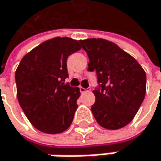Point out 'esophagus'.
<instances>
[{"label":"esophagus","instance_id":"1","mask_svg":"<svg viewBox=\"0 0 161 161\" xmlns=\"http://www.w3.org/2000/svg\"><path fill=\"white\" fill-rule=\"evenodd\" d=\"M91 88H83V87H80V92L81 93H83V92H88V91H90Z\"/></svg>","mask_w":161,"mask_h":161}]
</instances>
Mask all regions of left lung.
<instances>
[{
    "label": "left lung",
    "mask_w": 161,
    "mask_h": 161,
    "mask_svg": "<svg viewBox=\"0 0 161 161\" xmlns=\"http://www.w3.org/2000/svg\"><path fill=\"white\" fill-rule=\"evenodd\" d=\"M96 72L98 87L91 109L98 124L118 130L129 124L144 101L147 76L139 63L114 42L104 39L80 41Z\"/></svg>",
    "instance_id": "8db88e82"
}]
</instances>
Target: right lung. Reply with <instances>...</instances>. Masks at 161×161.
<instances>
[{
  "label": "right lung",
  "instance_id": "right-lung-1",
  "mask_svg": "<svg viewBox=\"0 0 161 161\" xmlns=\"http://www.w3.org/2000/svg\"><path fill=\"white\" fill-rule=\"evenodd\" d=\"M80 41L55 37L28 53L15 71L17 99L30 123L39 131H66L78 108V87L65 84L67 59L80 50Z\"/></svg>",
  "mask_w": 161,
  "mask_h": 161
}]
</instances>
